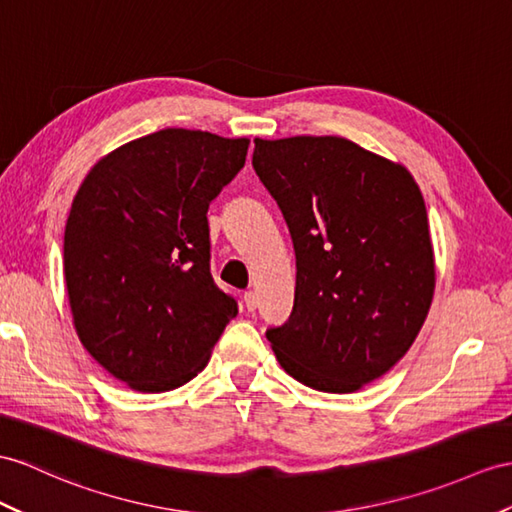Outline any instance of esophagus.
<instances>
[{"mask_svg": "<svg viewBox=\"0 0 512 512\" xmlns=\"http://www.w3.org/2000/svg\"><path fill=\"white\" fill-rule=\"evenodd\" d=\"M243 302H245V308L249 310V313H254L256 306H258V297H256L254 291H247V293L243 295Z\"/></svg>", "mask_w": 512, "mask_h": 512, "instance_id": "34e87169", "label": "esophagus"}]
</instances>
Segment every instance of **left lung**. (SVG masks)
<instances>
[{"label":"left lung","mask_w":512,"mask_h":512,"mask_svg":"<svg viewBox=\"0 0 512 512\" xmlns=\"http://www.w3.org/2000/svg\"><path fill=\"white\" fill-rule=\"evenodd\" d=\"M254 143L297 265L293 313L267 330L271 350L310 389L354 393L410 350L428 317L436 271L423 195L400 162L343 136Z\"/></svg>","instance_id":"obj_1"}]
</instances>
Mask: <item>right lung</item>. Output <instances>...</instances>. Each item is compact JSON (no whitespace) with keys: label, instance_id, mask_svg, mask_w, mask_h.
<instances>
[{"label":"right lung","instance_id":"add662e5","mask_svg":"<svg viewBox=\"0 0 512 512\" xmlns=\"http://www.w3.org/2000/svg\"><path fill=\"white\" fill-rule=\"evenodd\" d=\"M249 139L167 128L95 162L65 228V282L84 350L141 393L202 371L236 317L210 276L208 206Z\"/></svg>","mask_w":512,"mask_h":512}]
</instances>
